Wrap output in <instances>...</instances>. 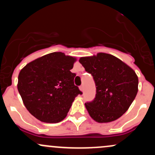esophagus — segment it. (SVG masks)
<instances>
[{
  "instance_id": "34e87169",
  "label": "esophagus",
  "mask_w": 155,
  "mask_h": 155,
  "mask_svg": "<svg viewBox=\"0 0 155 155\" xmlns=\"http://www.w3.org/2000/svg\"><path fill=\"white\" fill-rule=\"evenodd\" d=\"M79 89H80L81 91H84V85H83V84H82V85H81L80 87H79Z\"/></svg>"
}]
</instances>
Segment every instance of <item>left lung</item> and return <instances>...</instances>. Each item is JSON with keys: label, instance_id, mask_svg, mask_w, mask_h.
Returning <instances> with one entry per match:
<instances>
[{"label": "left lung", "instance_id": "1", "mask_svg": "<svg viewBox=\"0 0 155 155\" xmlns=\"http://www.w3.org/2000/svg\"><path fill=\"white\" fill-rule=\"evenodd\" d=\"M79 62L93 76L96 94L85 103L91 117L98 123L113 121L127 111L138 91V78L130 66L111 54L81 57Z\"/></svg>", "mask_w": 155, "mask_h": 155}]
</instances>
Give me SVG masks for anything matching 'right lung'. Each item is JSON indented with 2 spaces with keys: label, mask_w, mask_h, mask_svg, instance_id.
Listing matches in <instances>:
<instances>
[{
  "label": "right lung",
  "mask_w": 155,
  "mask_h": 155,
  "mask_svg": "<svg viewBox=\"0 0 155 155\" xmlns=\"http://www.w3.org/2000/svg\"><path fill=\"white\" fill-rule=\"evenodd\" d=\"M76 58L54 52L27 64L18 76V90L33 116L45 123L65 118L75 98L82 94L71 72Z\"/></svg>",
  "instance_id": "right-lung-1"
}]
</instances>
